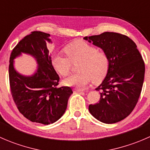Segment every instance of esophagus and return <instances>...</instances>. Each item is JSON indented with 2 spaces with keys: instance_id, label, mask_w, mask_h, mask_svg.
<instances>
[{
  "instance_id": "obj_1",
  "label": "esophagus",
  "mask_w": 150,
  "mask_h": 150,
  "mask_svg": "<svg viewBox=\"0 0 150 150\" xmlns=\"http://www.w3.org/2000/svg\"><path fill=\"white\" fill-rule=\"evenodd\" d=\"M73 91L75 92H83V89H81V88H74Z\"/></svg>"
}]
</instances>
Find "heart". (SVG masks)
Returning a JSON list of instances; mask_svg holds the SVG:
<instances>
[{"mask_svg":"<svg viewBox=\"0 0 150 150\" xmlns=\"http://www.w3.org/2000/svg\"><path fill=\"white\" fill-rule=\"evenodd\" d=\"M67 57L61 53L53 56L54 69L62 76L71 73L72 64L79 62V72L67 78L64 83L69 86L86 88L92 81L99 82L107 75L110 67V59L107 53L99 51L95 46L83 40H76L64 48Z\"/></svg>","mask_w":150,"mask_h":150,"instance_id":"1","label":"heart"}]
</instances>
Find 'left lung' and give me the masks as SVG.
Listing matches in <instances>:
<instances>
[{
	"label": "left lung",
	"instance_id": "1",
	"mask_svg": "<svg viewBox=\"0 0 150 150\" xmlns=\"http://www.w3.org/2000/svg\"><path fill=\"white\" fill-rule=\"evenodd\" d=\"M105 51L110 67L100 91L99 103L90 104L91 114L104 123H115L128 117L135 108L142 92L145 65L136 43L125 35L105 32L84 37Z\"/></svg>",
	"mask_w": 150,
	"mask_h": 150
}]
</instances>
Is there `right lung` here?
Listing matches in <instances>:
<instances>
[{
    "mask_svg": "<svg viewBox=\"0 0 150 150\" xmlns=\"http://www.w3.org/2000/svg\"><path fill=\"white\" fill-rule=\"evenodd\" d=\"M49 37L40 31L31 32L24 37L12 50L8 67L11 93L18 110L30 121L44 125L53 123L63 115L73 93L69 86L58 87L59 76L46 46ZM22 52L37 60L39 69L33 76L19 75L13 68V59Z\"/></svg>",
    "mask_w": 150,
    "mask_h": 150,
    "instance_id": "obj_1",
    "label": "right lung"
}]
</instances>
